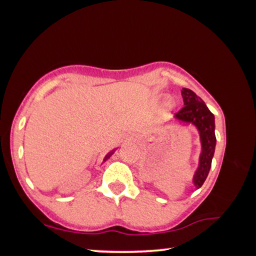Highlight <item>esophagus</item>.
<instances>
[{
	"label": "esophagus",
	"mask_w": 256,
	"mask_h": 256,
	"mask_svg": "<svg viewBox=\"0 0 256 256\" xmlns=\"http://www.w3.org/2000/svg\"><path fill=\"white\" fill-rule=\"evenodd\" d=\"M125 138H128V140H130V138H130V136H125Z\"/></svg>",
	"instance_id": "1"
}]
</instances>
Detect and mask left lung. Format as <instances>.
<instances>
[{
  "mask_svg": "<svg viewBox=\"0 0 256 256\" xmlns=\"http://www.w3.org/2000/svg\"><path fill=\"white\" fill-rule=\"evenodd\" d=\"M184 107L175 114V118L182 122L192 123L196 125L200 133L202 151L200 156V164L193 177V183L196 188H200L204 183L211 168V162L214 158L216 148L214 134V116L206 107L204 102L196 96L192 90L183 88L182 90Z\"/></svg>",
  "mask_w": 256,
  "mask_h": 256,
  "instance_id": "8db88e82",
  "label": "left lung"
}]
</instances>
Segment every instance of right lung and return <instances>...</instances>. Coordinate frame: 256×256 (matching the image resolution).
I'll list each match as a JSON object with an SVG mask.
<instances>
[{
	"label": "right lung",
	"instance_id": "right-lung-1",
	"mask_svg": "<svg viewBox=\"0 0 256 256\" xmlns=\"http://www.w3.org/2000/svg\"><path fill=\"white\" fill-rule=\"evenodd\" d=\"M112 154V152H110V154H108L107 156H106V157H105V159H104V162H106V160L108 159V158H110V156Z\"/></svg>",
	"mask_w": 256,
	"mask_h": 256
}]
</instances>
